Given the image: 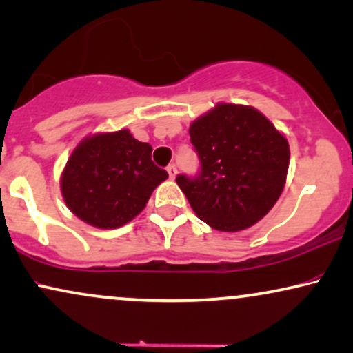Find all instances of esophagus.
<instances>
[{"label": "esophagus", "mask_w": 353, "mask_h": 353, "mask_svg": "<svg viewBox=\"0 0 353 353\" xmlns=\"http://www.w3.org/2000/svg\"><path fill=\"white\" fill-rule=\"evenodd\" d=\"M168 174H169V177H171V179H174V177H176V174H177V168L174 166V164H169Z\"/></svg>", "instance_id": "1"}]
</instances>
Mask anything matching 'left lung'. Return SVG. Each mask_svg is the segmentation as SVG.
<instances>
[{
  "label": "left lung",
  "instance_id": "obj_1",
  "mask_svg": "<svg viewBox=\"0 0 353 353\" xmlns=\"http://www.w3.org/2000/svg\"><path fill=\"white\" fill-rule=\"evenodd\" d=\"M189 133L200 171L179 174L176 182L195 215L230 233L265 216L287 179V138L254 107L236 104H218Z\"/></svg>",
  "mask_w": 353,
  "mask_h": 353
}]
</instances>
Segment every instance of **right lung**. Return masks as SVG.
Wrapping results in <instances>:
<instances>
[{"instance_id":"1","label":"right lung","mask_w":353,"mask_h":353,"mask_svg":"<svg viewBox=\"0 0 353 353\" xmlns=\"http://www.w3.org/2000/svg\"><path fill=\"white\" fill-rule=\"evenodd\" d=\"M151 145L128 130L84 138L61 174V194L88 225L112 230L133 220L168 172L151 161Z\"/></svg>"}]
</instances>
